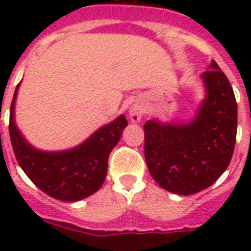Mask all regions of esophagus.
I'll return each mask as SVG.
<instances>
[{
  "label": "esophagus",
  "instance_id": "esophagus-1",
  "mask_svg": "<svg viewBox=\"0 0 251 251\" xmlns=\"http://www.w3.org/2000/svg\"><path fill=\"white\" fill-rule=\"evenodd\" d=\"M129 116L133 122H141L142 116H143V106H142L139 102L133 104V105L130 106Z\"/></svg>",
  "mask_w": 251,
  "mask_h": 251
}]
</instances>
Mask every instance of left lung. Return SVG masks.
Here are the masks:
<instances>
[{
	"instance_id": "8db88e82",
	"label": "left lung",
	"mask_w": 251,
	"mask_h": 251,
	"mask_svg": "<svg viewBox=\"0 0 251 251\" xmlns=\"http://www.w3.org/2000/svg\"><path fill=\"white\" fill-rule=\"evenodd\" d=\"M204 99L193 120H149L145 157L152 178L163 189L191 195L211 186L233 155L237 134V102L233 88L215 61L203 73Z\"/></svg>"
}]
</instances>
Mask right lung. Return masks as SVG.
Returning <instances> with one entry per match:
<instances>
[{"label": "right lung", "instance_id": "1", "mask_svg": "<svg viewBox=\"0 0 251 251\" xmlns=\"http://www.w3.org/2000/svg\"><path fill=\"white\" fill-rule=\"evenodd\" d=\"M19 84L10 106L9 124L10 139L18 164L41 191L58 201L76 202L96 193L105 179L110 151L127 126L125 116L121 114L101 126L76 147L64 151H43L35 149L15 124V100Z\"/></svg>", "mask_w": 251, "mask_h": 251}]
</instances>
